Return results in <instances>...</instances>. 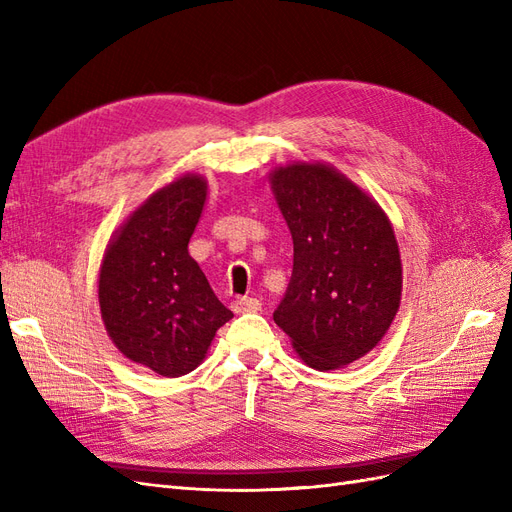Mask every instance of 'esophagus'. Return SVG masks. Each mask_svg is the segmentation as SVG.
Returning a JSON list of instances; mask_svg holds the SVG:
<instances>
[{
  "label": "esophagus",
  "mask_w": 512,
  "mask_h": 512,
  "mask_svg": "<svg viewBox=\"0 0 512 512\" xmlns=\"http://www.w3.org/2000/svg\"><path fill=\"white\" fill-rule=\"evenodd\" d=\"M260 307H262L260 299H254V297H239V299L232 301V312H235V314L258 312Z\"/></svg>",
  "instance_id": "1"
}]
</instances>
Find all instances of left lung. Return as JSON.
Here are the masks:
<instances>
[{
  "label": "left lung",
  "mask_w": 512,
  "mask_h": 512,
  "mask_svg": "<svg viewBox=\"0 0 512 512\" xmlns=\"http://www.w3.org/2000/svg\"><path fill=\"white\" fill-rule=\"evenodd\" d=\"M271 185L294 243L273 320L309 367H344L380 342L399 309L395 232L374 200L329 166L277 168Z\"/></svg>",
  "instance_id": "8db88e82"
}]
</instances>
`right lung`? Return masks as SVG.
Returning a JSON list of instances; mask_svg holds the SVG:
<instances>
[{
  "label": "right lung",
  "instance_id": "obj_1",
  "mask_svg": "<svg viewBox=\"0 0 512 512\" xmlns=\"http://www.w3.org/2000/svg\"><path fill=\"white\" fill-rule=\"evenodd\" d=\"M205 198L203 177L170 183L132 213L102 260L98 297L108 335L130 361L166 378L196 369L232 318L188 254Z\"/></svg>",
  "mask_w": 512,
  "mask_h": 512
}]
</instances>
